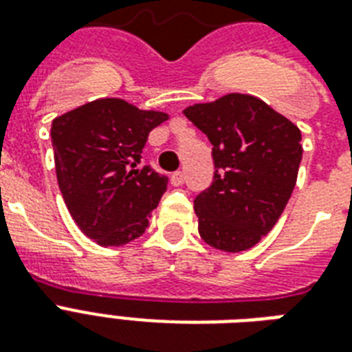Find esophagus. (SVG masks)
<instances>
[{
	"label": "esophagus",
	"instance_id": "esophagus-1",
	"mask_svg": "<svg viewBox=\"0 0 352 352\" xmlns=\"http://www.w3.org/2000/svg\"><path fill=\"white\" fill-rule=\"evenodd\" d=\"M186 181V175H184V171H175L173 175H171V182H173V186H181Z\"/></svg>",
	"mask_w": 352,
	"mask_h": 352
}]
</instances>
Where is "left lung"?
Here are the masks:
<instances>
[{
    "mask_svg": "<svg viewBox=\"0 0 352 352\" xmlns=\"http://www.w3.org/2000/svg\"><path fill=\"white\" fill-rule=\"evenodd\" d=\"M182 113L214 146V181L193 201L199 234L219 250L252 248L292 195L303 153L300 129L256 96L237 93Z\"/></svg>",
    "mask_w": 352,
    "mask_h": 352,
    "instance_id": "left-lung-1",
    "label": "left lung"
}]
</instances>
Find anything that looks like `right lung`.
<instances>
[{
    "label": "right lung",
    "instance_id": "obj_1",
    "mask_svg": "<svg viewBox=\"0 0 352 352\" xmlns=\"http://www.w3.org/2000/svg\"><path fill=\"white\" fill-rule=\"evenodd\" d=\"M166 113L100 98L52 120L58 186L78 228L102 246L142 235L168 177L142 166V148Z\"/></svg>",
    "mask_w": 352,
    "mask_h": 352
}]
</instances>
